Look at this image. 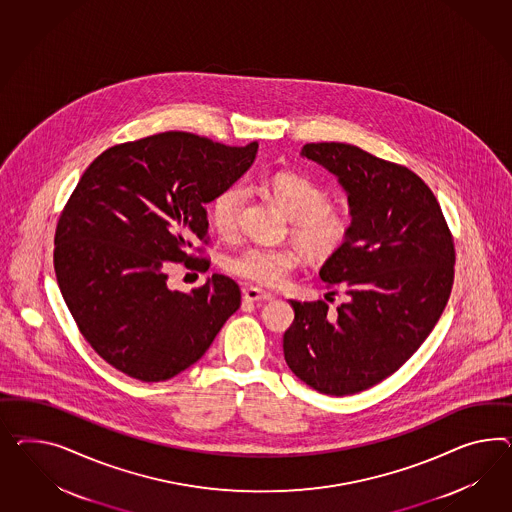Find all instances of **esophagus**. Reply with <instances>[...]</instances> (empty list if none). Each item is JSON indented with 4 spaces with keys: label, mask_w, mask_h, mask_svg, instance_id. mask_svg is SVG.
Listing matches in <instances>:
<instances>
[{
    "label": "esophagus",
    "mask_w": 512,
    "mask_h": 512,
    "mask_svg": "<svg viewBox=\"0 0 512 512\" xmlns=\"http://www.w3.org/2000/svg\"><path fill=\"white\" fill-rule=\"evenodd\" d=\"M272 298H274L272 292H266L263 289H257V287H246L244 289V300H248V302H268Z\"/></svg>",
    "instance_id": "obj_1"
}]
</instances>
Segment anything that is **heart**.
I'll return each instance as SVG.
<instances>
[{
  "instance_id": "1",
  "label": "heart",
  "mask_w": 512,
  "mask_h": 512,
  "mask_svg": "<svg viewBox=\"0 0 512 512\" xmlns=\"http://www.w3.org/2000/svg\"><path fill=\"white\" fill-rule=\"evenodd\" d=\"M259 186L270 192L277 205L291 216L294 235L313 255L330 257L345 244L350 218L343 208L328 205V194L317 182L294 173H276L261 177ZM248 195L244 182H233L212 199L208 216L220 235L233 236L238 231ZM302 261L304 249L296 246L249 244L229 257L227 268L253 283L276 287Z\"/></svg>"
}]
</instances>
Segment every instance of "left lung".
<instances>
[{
	"instance_id": "left-lung-1",
	"label": "left lung",
	"mask_w": 512,
	"mask_h": 512,
	"mask_svg": "<svg viewBox=\"0 0 512 512\" xmlns=\"http://www.w3.org/2000/svg\"><path fill=\"white\" fill-rule=\"evenodd\" d=\"M337 177L350 231L320 268L345 292L328 304L296 302L283 335L285 361L304 384L345 397L399 371L442 317L455 277V246L429 186L410 171L346 143L300 152Z\"/></svg>"
}]
</instances>
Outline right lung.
Returning <instances> with one entry per match:
<instances>
[{
    "label": "right lung",
    "instance_id": "1",
    "mask_svg": "<svg viewBox=\"0 0 512 512\" xmlns=\"http://www.w3.org/2000/svg\"><path fill=\"white\" fill-rule=\"evenodd\" d=\"M259 143L227 147L188 132L115 145L85 169L56 229L54 268L85 341L117 371L164 382L201 360L240 307L231 277L190 294L167 268L207 266L205 205L253 166Z\"/></svg>",
    "mask_w": 512,
    "mask_h": 512
}]
</instances>
